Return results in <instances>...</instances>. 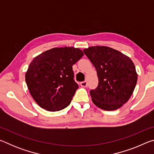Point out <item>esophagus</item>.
<instances>
[{
	"mask_svg": "<svg viewBox=\"0 0 154 154\" xmlns=\"http://www.w3.org/2000/svg\"><path fill=\"white\" fill-rule=\"evenodd\" d=\"M80 84H81V86L83 87V88H85V87H87V85H88V83H87V81H84V82H81Z\"/></svg>",
	"mask_w": 154,
	"mask_h": 154,
	"instance_id": "obj_1",
	"label": "esophagus"
}]
</instances>
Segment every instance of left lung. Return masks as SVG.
<instances>
[{
	"instance_id": "obj_1",
	"label": "left lung",
	"mask_w": 154,
	"mask_h": 154,
	"mask_svg": "<svg viewBox=\"0 0 154 154\" xmlns=\"http://www.w3.org/2000/svg\"><path fill=\"white\" fill-rule=\"evenodd\" d=\"M97 71L98 87L91 90L92 102L105 111L116 110L129 100L137 82L133 62L118 50L105 46L83 49Z\"/></svg>"
}]
</instances>
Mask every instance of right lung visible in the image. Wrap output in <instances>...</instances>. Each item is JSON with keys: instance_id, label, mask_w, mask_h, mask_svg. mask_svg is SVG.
Segmentation results:
<instances>
[{"instance_id": "add662e5", "label": "right lung", "mask_w": 154, "mask_h": 154, "mask_svg": "<svg viewBox=\"0 0 154 154\" xmlns=\"http://www.w3.org/2000/svg\"><path fill=\"white\" fill-rule=\"evenodd\" d=\"M83 56L79 49L64 47L51 49L33 59L25 75L26 82L41 108L56 111L69 105L79 88L72 66Z\"/></svg>"}]
</instances>
